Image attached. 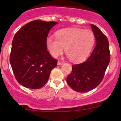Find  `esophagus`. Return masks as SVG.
Wrapping results in <instances>:
<instances>
[{"mask_svg":"<svg viewBox=\"0 0 121 121\" xmlns=\"http://www.w3.org/2000/svg\"><path fill=\"white\" fill-rule=\"evenodd\" d=\"M64 64L63 62L59 61L57 62V65H62V64Z\"/></svg>","mask_w":121,"mask_h":121,"instance_id":"esophagus-1","label":"esophagus"}]
</instances>
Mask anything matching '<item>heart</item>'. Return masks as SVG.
<instances>
[{"mask_svg":"<svg viewBox=\"0 0 121 121\" xmlns=\"http://www.w3.org/2000/svg\"><path fill=\"white\" fill-rule=\"evenodd\" d=\"M95 36L91 30L76 28L62 29L56 33V38L49 36L47 46L50 53L57 57L63 52L73 62L84 60L89 55L95 43Z\"/></svg>","mask_w":121,"mask_h":121,"instance_id":"obj_1","label":"heart"}]
</instances>
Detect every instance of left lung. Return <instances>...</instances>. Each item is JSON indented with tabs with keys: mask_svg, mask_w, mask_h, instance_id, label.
<instances>
[{
	"mask_svg": "<svg viewBox=\"0 0 121 121\" xmlns=\"http://www.w3.org/2000/svg\"><path fill=\"white\" fill-rule=\"evenodd\" d=\"M91 26L96 40L93 51L85 61L72 65V71L66 78L70 87L78 92H87L99 85L110 60L108 38L97 26Z\"/></svg>",
	"mask_w": 121,
	"mask_h": 121,
	"instance_id": "1",
	"label": "left lung"
}]
</instances>
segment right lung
<instances>
[{"mask_svg":"<svg viewBox=\"0 0 121 121\" xmlns=\"http://www.w3.org/2000/svg\"><path fill=\"white\" fill-rule=\"evenodd\" d=\"M55 22L34 20L17 32L12 43L9 61L16 80L23 86L41 88L57 61L47 51V39Z\"/></svg>","mask_w":121,"mask_h":121,"instance_id":"obj_1","label":"right lung"}]
</instances>
